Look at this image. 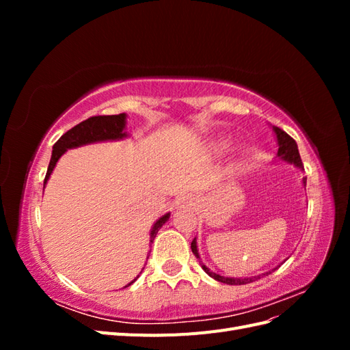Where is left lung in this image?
Instances as JSON below:
<instances>
[{
	"instance_id": "left-lung-1",
	"label": "left lung",
	"mask_w": 350,
	"mask_h": 350,
	"mask_svg": "<svg viewBox=\"0 0 350 350\" xmlns=\"http://www.w3.org/2000/svg\"><path fill=\"white\" fill-rule=\"evenodd\" d=\"M274 133H276L278 135V143H279V152L278 154L283 159V161L289 162V163H293L295 166H298L301 169H304V165H302V161H301V156H299V150H298V144H296V142L292 139V137L284 133L282 129H279V126H273ZM304 185H306V178H304ZM191 250H193V254L194 256L200 260V256H198V251H197V242H196V238L193 239L191 242ZM200 266L203 267V270L208 274L210 278H213L217 282H221V283H226V284H247L250 282H254V279H234V278H224L220 276V274H216L213 271H210L203 262H201V260L198 261ZM257 279V278H256Z\"/></svg>"
}]
</instances>
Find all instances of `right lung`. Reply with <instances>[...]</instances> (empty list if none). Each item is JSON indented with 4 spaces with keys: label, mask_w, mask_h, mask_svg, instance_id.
<instances>
[{
    "label": "right lung",
    "mask_w": 350,
    "mask_h": 350,
    "mask_svg": "<svg viewBox=\"0 0 350 350\" xmlns=\"http://www.w3.org/2000/svg\"><path fill=\"white\" fill-rule=\"evenodd\" d=\"M124 126H125V113L98 115V116H90V118L84 120L83 122L74 125L72 129L68 130L66 134H62L59 137V140L54 144V150H52L51 162H49L48 171H46L45 179H44V188H45L46 181L49 179V175L52 174V169L55 167V163L58 162V159L67 149H72V147H79V146L94 143V142L122 139V137L126 135L124 133ZM167 217H169V213L162 216L156 221L153 229H152V234H150V242H153L159 229L163 226ZM137 278L131 283H134L137 280Z\"/></svg>",
    "instance_id": "obj_1"
}]
</instances>
